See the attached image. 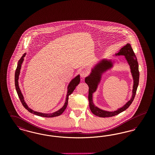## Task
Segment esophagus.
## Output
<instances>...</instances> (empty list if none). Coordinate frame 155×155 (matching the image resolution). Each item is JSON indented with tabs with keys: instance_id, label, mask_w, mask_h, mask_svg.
Masks as SVG:
<instances>
[{
	"instance_id": "obj_1",
	"label": "esophagus",
	"mask_w": 155,
	"mask_h": 155,
	"mask_svg": "<svg viewBox=\"0 0 155 155\" xmlns=\"http://www.w3.org/2000/svg\"><path fill=\"white\" fill-rule=\"evenodd\" d=\"M88 71L87 70H84L82 71H81V77L82 78H85L86 77H87L88 75Z\"/></svg>"
}]
</instances>
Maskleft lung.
Instances as JSON below:
<instances>
[{"label":"left lung","mask_w":155,"mask_h":155,"mask_svg":"<svg viewBox=\"0 0 155 155\" xmlns=\"http://www.w3.org/2000/svg\"><path fill=\"white\" fill-rule=\"evenodd\" d=\"M116 55L125 56V59L130 65L134 80L133 95L131 99L124 106L114 111L103 110L94 105L92 100V94L96 91L97 85L101 81L102 74L113 66V63L111 60H107L104 59L101 60L100 63H99L94 67L91 74L88 77H87L85 79L86 84H88L89 87L88 100L90 109L94 114L100 117H109L114 116L123 112V111L125 110L133 102L138 86L140 78L138 63L137 61V57L131 46V45L127 44L125 46L121 49V50H120V52L116 54Z\"/></svg>","instance_id":"1"}]
</instances>
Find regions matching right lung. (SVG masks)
<instances>
[{
    "label": "right lung",
    "instance_id": "1",
    "mask_svg": "<svg viewBox=\"0 0 155 155\" xmlns=\"http://www.w3.org/2000/svg\"><path fill=\"white\" fill-rule=\"evenodd\" d=\"M25 56V53H24L22 55V57L21 58V59L19 60V61L18 62L17 68L15 70V89H16V91H17V93L18 94V96L19 97L20 100L21 102L22 103L23 106L27 110L30 111V113H33L34 114H35V115L41 116V117H56V116H60V114H61L64 112V111L66 109L67 106L68 104V96L73 93V92L74 91V90L76 88V87L80 84V75H78L77 77H75L74 79H73L70 82V84H69V85L68 86V88H67L68 89V92H67V94L66 100L65 103H64V106H63L62 108H61L60 110L56 111V112H54V113H50V114L42 113H40V112L35 111L32 110V109H31L30 108H29L28 106H27V104L25 102L22 93H21V92L20 91V89L19 86H18V77H19V75H20V69H21V64H22V62H23L24 58Z\"/></svg>",
    "mask_w": 155,
    "mask_h": 155
}]
</instances>
